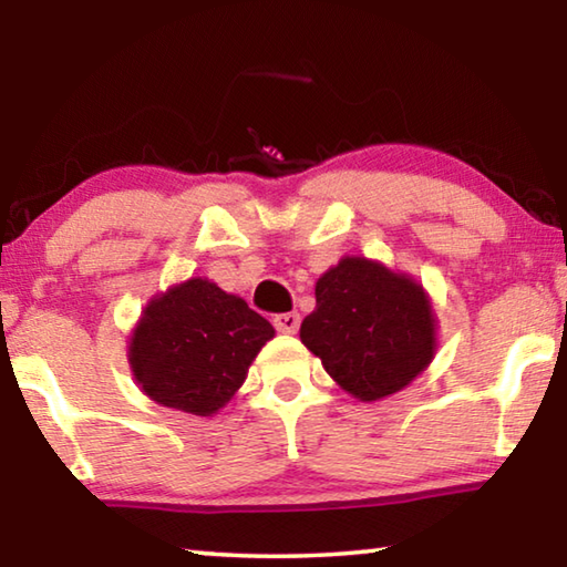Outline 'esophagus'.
Here are the masks:
<instances>
[{
  "mask_svg": "<svg viewBox=\"0 0 567 567\" xmlns=\"http://www.w3.org/2000/svg\"><path fill=\"white\" fill-rule=\"evenodd\" d=\"M272 322H275L277 332L295 334L297 328H300V312H282V315H275Z\"/></svg>",
  "mask_w": 567,
  "mask_h": 567,
  "instance_id": "obj_1",
  "label": "esophagus"
}]
</instances>
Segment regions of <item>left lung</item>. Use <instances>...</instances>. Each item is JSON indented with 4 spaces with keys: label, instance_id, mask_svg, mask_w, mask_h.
Segmentation results:
<instances>
[{
    "label": "left lung",
    "instance_id": "8db88e82",
    "mask_svg": "<svg viewBox=\"0 0 567 567\" xmlns=\"http://www.w3.org/2000/svg\"><path fill=\"white\" fill-rule=\"evenodd\" d=\"M315 300L300 340L362 402L402 390L433 362V305L412 277L368 257H342L315 285Z\"/></svg>",
    "mask_w": 567,
    "mask_h": 567
}]
</instances>
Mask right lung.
<instances>
[{
  "instance_id": "right-lung-1",
  "label": "right lung",
  "mask_w": 567,
  "mask_h": 567,
  "mask_svg": "<svg viewBox=\"0 0 567 567\" xmlns=\"http://www.w3.org/2000/svg\"><path fill=\"white\" fill-rule=\"evenodd\" d=\"M275 328L205 277L169 287L142 312L130 340V368L157 405L209 417L243 388Z\"/></svg>"
}]
</instances>
